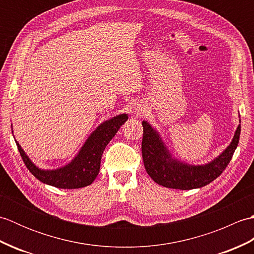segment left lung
Here are the masks:
<instances>
[{
	"instance_id": "1",
	"label": "left lung",
	"mask_w": 254,
	"mask_h": 254,
	"mask_svg": "<svg viewBox=\"0 0 254 254\" xmlns=\"http://www.w3.org/2000/svg\"><path fill=\"white\" fill-rule=\"evenodd\" d=\"M142 156L145 169L158 185L179 190L202 188L222 175L238 146L241 127H237L233 141L218 157L205 165H189L171 156L158 132L147 121L142 122Z\"/></svg>"
}]
</instances>
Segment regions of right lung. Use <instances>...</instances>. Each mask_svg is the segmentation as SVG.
<instances>
[{"instance_id":"right-lung-1","label":"right lung","mask_w":254,"mask_h":254,"mask_svg":"<svg viewBox=\"0 0 254 254\" xmlns=\"http://www.w3.org/2000/svg\"><path fill=\"white\" fill-rule=\"evenodd\" d=\"M127 118V113H123L102 122L86 139L71 163L55 170L40 169L25 154L16 139L15 142L24 164L38 180L59 189H79L91 185L98 176L102 153Z\"/></svg>"}]
</instances>
